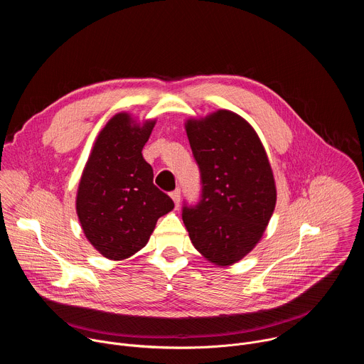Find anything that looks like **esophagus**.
Returning a JSON list of instances; mask_svg holds the SVG:
<instances>
[{
    "mask_svg": "<svg viewBox=\"0 0 364 364\" xmlns=\"http://www.w3.org/2000/svg\"><path fill=\"white\" fill-rule=\"evenodd\" d=\"M170 196H171V198L174 200L176 205L178 207V205H180V200H181V191H180V188H176L174 191H171Z\"/></svg>",
    "mask_w": 364,
    "mask_h": 364,
    "instance_id": "esophagus-1",
    "label": "esophagus"
}]
</instances>
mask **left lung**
I'll return each instance as SVG.
<instances>
[{
  "label": "left lung",
  "instance_id": "8db88e82",
  "mask_svg": "<svg viewBox=\"0 0 364 364\" xmlns=\"http://www.w3.org/2000/svg\"><path fill=\"white\" fill-rule=\"evenodd\" d=\"M201 193L184 201L194 247L216 265L235 264L262 237L277 203L272 170L253 128L230 111L187 121Z\"/></svg>",
  "mask_w": 364,
  "mask_h": 364
}]
</instances>
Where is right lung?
<instances>
[{
    "label": "right lung",
    "mask_w": 364,
    "mask_h": 364,
    "mask_svg": "<svg viewBox=\"0 0 364 364\" xmlns=\"http://www.w3.org/2000/svg\"><path fill=\"white\" fill-rule=\"evenodd\" d=\"M155 121L142 127L128 114L103 128L80 178L76 212L87 240L108 259L121 261L144 247L157 220L174 209L168 194L154 186L142 148Z\"/></svg>",
    "instance_id": "add662e5"
}]
</instances>
